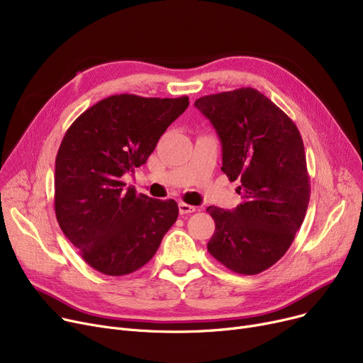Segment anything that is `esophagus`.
<instances>
[{"instance_id": "esophagus-1", "label": "esophagus", "mask_w": 363, "mask_h": 363, "mask_svg": "<svg viewBox=\"0 0 363 363\" xmlns=\"http://www.w3.org/2000/svg\"><path fill=\"white\" fill-rule=\"evenodd\" d=\"M178 207H179V213H181V215H188V213L196 212V207H194V206L186 204V203H184V201H181V203L178 204Z\"/></svg>"}]
</instances>
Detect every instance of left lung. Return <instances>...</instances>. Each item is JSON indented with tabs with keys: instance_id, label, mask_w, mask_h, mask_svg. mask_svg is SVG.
<instances>
[{
	"instance_id": "1",
	"label": "left lung",
	"mask_w": 363,
	"mask_h": 363,
	"mask_svg": "<svg viewBox=\"0 0 363 363\" xmlns=\"http://www.w3.org/2000/svg\"><path fill=\"white\" fill-rule=\"evenodd\" d=\"M194 106L218 132L222 172L241 182L234 211L207 207L216 225L207 250L235 274H260L287 253L306 216L311 181L300 132L255 88L206 95Z\"/></svg>"
}]
</instances>
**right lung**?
<instances>
[{
    "mask_svg": "<svg viewBox=\"0 0 363 363\" xmlns=\"http://www.w3.org/2000/svg\"><path fill=\"white\" fill-rule=\"evenodd\" d=\"M188 97L116 94L85 110L66 130L55 157L54 211L82 259L104 275L138 271L178 219L175 200L125 188L122 177L145 164Z\"/></svg>",
    "mask_w": 363,
    "mask_h": 363,
    "instance_id": "1",
    "label": "right lung"
}]
</instances>
